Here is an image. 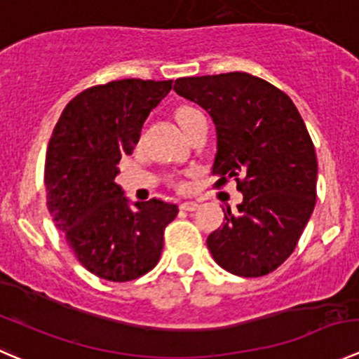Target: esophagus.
I'll return each instance as SVG.
<instances>
[{
  "instance_id": "1",
  "label": "esophagus",
  "mask_w": 359,
  "mask_h": 359,
  "mask_svg": "<svg viewBox=\"0 0 359 359\" xmlns=\"http://www.w3.org/2000/svg\"><path fill=\"white\" fill-rule=\"evenodd\" d=\"M181 209H184V211H197L198 204L197 202H183V204H181Z\"/></svg>"
}]
</instances>
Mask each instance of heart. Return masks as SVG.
Instances as JSON below:
<instances>
[{"label": "heart", "mask_w": 359, "mask_h": 359, "mask_svg": "<svg viewBox=\"0 0 359 359\" xmlns=\"http://www.w3.org/2000/svg\"><path fill=\"white\" fill-rule=\"evenodd\" d=\"M198 116H202V113L198 111L197 108H194V106H180L178 109H176V122H178V126L181 127V130L184 133V129H187L188 126H190L194 120H197Z\"/></svg>", "instance_id": "obj_1"}]
</instances>
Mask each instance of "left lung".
<instances>
[{"instance_id":"obj_1","label":"left lung","mask_w":359,"mask_h":359,"mask_svg":"<svg viewBox=\"0 0 359 359\" xmlns=\"http://www.w3.org/2000/svg\"><path fill=\"white\" fill-rule=\"evenodd\" d=\"M175 90L216 126V187L237 181L243 202L209 233L216 264L241 278L276 271L295 250L316 205L318 161L292 99L253 74L178 78ZM225 211V209H223Z\"/></svg>"}]
</instances>
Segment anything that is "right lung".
Instances as JSON below:
<instances>
[{"instance_id":"obj_1","label":"right lung","mask_w":359,"mask_h":359,"mask_svg":"<svg viewBox=\"0 0 359 359\" xmlns=\"http://www.w3.org/2000/svg\"><path fill=\"white\" fill-rule=\"evenodd\" d=\"M172 80L126 78L95 85L71 99L47 148V208L81 265L106 281L126 283L161 260L164 230L178 205L151 198L129 205L115 183L151 109Z\"/></svg>"}]
</instances>
